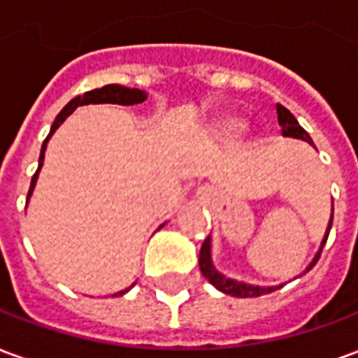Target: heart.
I'll list each match as a JSON object with an SVG mask.
<instances>
[{
    "mask_svg": "<svg viewBox=\"0 0 358 358\" xmlns=\"http://www.w3.org/2000/svg\"><path fill=\"white\" fill-rule=\"evenodd\" d=\"M243 122H241L240 118L236 117H226L217 120V124H215V132H217L218 138H222V140H236V138H240V134L243 132Z\"/></svg>",
    "mask_w": 358,
    "mask_h": 358,
    "instance_id": "heart-1",
    "label": "heart"
}]
</instances>
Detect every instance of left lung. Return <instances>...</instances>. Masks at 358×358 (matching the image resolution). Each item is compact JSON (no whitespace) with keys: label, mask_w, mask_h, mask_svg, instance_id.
<instances>
[{"label":"left lung","mask_w":358,"mask_h":358,"mask_svg":"<svg viewBox=\"0 0 358 358\" xmlns=\"http://www.w3.org/2000/svg\"><path fill=\"white\" fill-rule=\"evenodd\" d=\"M276 113H278V124L282 128V136L285 138H295V140H303L307 141L313 145V140H310V136L305 132V128H301V124L297 122V118L293 117L289 110L285 109L284 105H276ZM331 220H334V203H331V217L330 222H328V228H326V234H324V240L320 243V249L316 251V255L313 257V261L308 263V266L303 272H301L299 276H303L305 272L313 268L318 261V257L322 253V248L326 240H328V234H330L331 228ZM199 268H201L203 276L209 280L210 285H215L218 292L226 293V295H232V297H259V295H266V293H272L280 289L284 284L280 285H253V284H245V282H238V280H234V278H226L222 272H218L215 268V264H213V249H210V236L207 240L203 241L201 251H199Z\"/></svg>","instance_id":"8db88e82"}]
</instances>
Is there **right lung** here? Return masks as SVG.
Listing matches in <instances>:
<instances>
[{"label": "right lung", "mask_w": 358, "mask_h": 358, "mask_svg": "<svg viewBox=\"0 0 358 358\" xmlns=\"http://www.w3.org/2000/svg\"><path fill=\"white\" fill-rule=\"evenodd\" d=\"M148 99V92H143V90H138V88H126V86H120V84H107V86H103V88H95L92 92H86V94L82 95H76L74 99L66 103L63 110L59 113L57 118H55V122L51 124V130H50V136L45 138L42 145V151H40V161H38V171L36 174L32 176V182H30V189H28V199H27V205L30 201V197L34 194V187H36V182H38V176H40V171H42L43 166V159H45V149H48V141L50 138L55 134L59 126L63 124L66 120L69 115H73L76 107H82V105H97V103H115V105H136V103H143ZM164 224H161L159 228H163ZM134 285V284H132ZM132 285L130 287H126L122 292H117L115 295H124L126 292H130L132 289Z\"/></svg>", "instance_id": "add662e5"}]
</instances>
